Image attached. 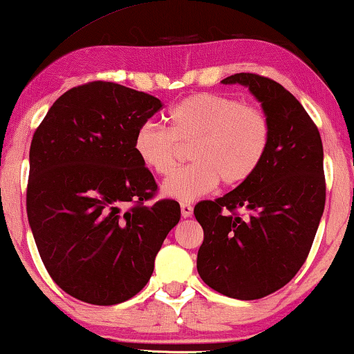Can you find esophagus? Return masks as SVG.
Masks as SVG:
<instances>
[{"mask_svg": "<svg viewBox=\"0 0 354 354\" xmlns=\"http://www.w3.org/2000/svg\"><path fill=\"white\" fill-rule=\"evenodd\" d=\"M180 212L183 217H190L193 214V206L188 203H180Z\"/></svg>", "mask_w": 354, "mask_h": 354, "instance_id": "obj_1", "label": "esophagus"}]
</instances>
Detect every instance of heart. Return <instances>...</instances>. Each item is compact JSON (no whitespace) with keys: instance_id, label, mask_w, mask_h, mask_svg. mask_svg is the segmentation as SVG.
<instances>
[{"instance_id":"b5f03b06","label":"heart","mask_w":354,"mask_h":354,"mask_svg":"<svg viewBox=\"0 0 354 354\" xmlns=\"http://www.w3.org/2000/svg\"><path fill=\"white\" fill-rule=\"evenodd\" d=\"M167 129L145 122L135 132L140 162L158 176H169L177 164L178 147L192 145L193 162L162 183V193L193 201L219 185H240L263 164L270 143V124L263 111L230 96L198 93L167 113Z\"/></svg>"}]
</instances>
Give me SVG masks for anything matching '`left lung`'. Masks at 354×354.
I'll return each mask as SVG.
<instances>
[{
    "label": "left lung",
    "mask_w": 354,
    "mask_h": 354,
    "mask_svg": "<svg viewBox=\"0 0 354 354\" xmlns=\"http://www.w3.org/2000/svg\"><path fill=\"white\" fill-rule=\"evenodd\" d=\"M270 124L268 154L256 174L216 201H201L195 217L205 232L196 269L225 297L258 299L295 277L306 261L326 206L324 149L316 124L277 82L235 74ZM239 209L245 216L236 214Z\"/></svg>",
    "instance_id": "left-lung-1"
}]
</instances>
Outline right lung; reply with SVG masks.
<instances>
[{
    "mask_svg": "<svg viewBox=\"0 0 354 354\" xmlns=\"http://www.w3.org/2000/svg\"><path fill=\"white\" fill-rule=\"evenodd\" d=\"M162 103L113 82L59 96L30 145L27 216L51 279L80 301H127L151 277L180 221L174 200L147 205L153 174L133 149L135 132Z\"/></svg>",
    "mask_w": 354,
    "mask_h": 354,
    "instance_id": "add662e5",
    "label": "right lung"
}]
</instances>
